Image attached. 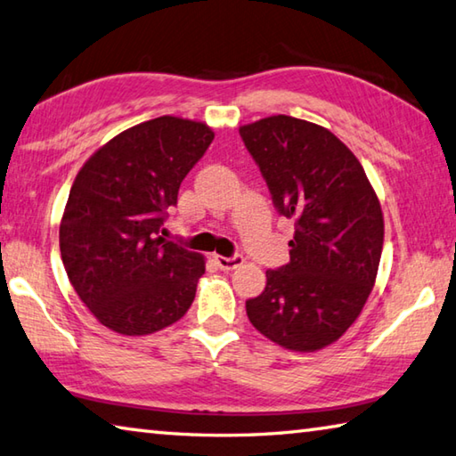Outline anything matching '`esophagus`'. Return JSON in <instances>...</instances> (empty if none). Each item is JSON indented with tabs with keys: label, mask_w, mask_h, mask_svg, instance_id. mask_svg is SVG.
Masks as SVG:
<instances>
[{
	"label": "esophagus",
	"mask_w": 456,
	"mask_h": 456,
	"mask_svg": "<svg viewBox=\"0 0 456 456\" xmlns=\"http://www.w3.org/2000/svg\"><path fill=\"white\" fill-rule=\"evenodd\" d=\"M215 261H217V265L219 267L223 269V271H231V269H237V267H241L243 265V255H239V253H235V255H231V256H223V255H217L215 256Z\"/></svg>",
	"instance_id": "1"
}]
</instances>
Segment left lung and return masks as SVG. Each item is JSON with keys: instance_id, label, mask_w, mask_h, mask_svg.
Instances as JSON below:
<instances>
[{"instance_id": "1", "label": "left lung", "mask_w": 456, "mask_h": 456, "mask_svg": "<svg viewBox=\"0 0 456 456\" xmlns=\"http://www.w3.org/2000/svg\"><path fill=\"white\" fill-rule=\"evenodd\" d=\"M279 215L295 219L289 263L247 299L256 330L291 351L337 341L367 303L383 251V213L351 149L314 123L273 115L239 129Z\"/></svg>"}]
</instances>
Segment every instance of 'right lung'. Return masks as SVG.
Returning a JSON list of instances; mask_svg holds the SVG:
<instances>
[{"label": "right lung", "instance_id": "add662e5", "mask_svg": "<svg viewBox=\"0 0 456 456\" xmlns=\"http://www.w3.org/2000/svg\"><path fill=\"white\" fill-rule=\"evenodd\" d=\"M213 137L205 123L165 115L113 137L73 181L60 227L63 267L115 333H155L191 307L203 256L161 235Z\"/></svg>", "mask_w": 456, "mask_h": 456}]
</instances>
